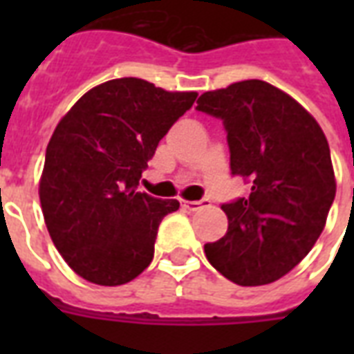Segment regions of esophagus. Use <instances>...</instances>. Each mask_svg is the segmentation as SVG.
<instances>
[{"label":"esophagus","mask_w":354,"mask_h":354,"mask_svg":"<svg viewBox=\"0 0 354 354\" xmlns=\"http://www.w3.org/2000/svg\"><path fill=\"white\" fill-rule=\"evenodd\" d=\"M207 202L209 200H182V207H185L187 211H198L207 205Z\"/></svg>","instance_id":"obj_1"}]
</instances>
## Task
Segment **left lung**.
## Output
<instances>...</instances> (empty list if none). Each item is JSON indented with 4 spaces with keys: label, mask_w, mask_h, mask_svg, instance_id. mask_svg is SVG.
Here are the masks:
<instances>
[{
    "label": "left lung",
    "mask_w": 354,
    "mask_h": 354,
    "mask_svg": "<svg viewBox=\"0 0 354 354\" xmlns=\"http://www.w3.org/2000/svg\"><path fill=\"white\" fill-rule=\"evenodd\" d=\"M196 110L221 119L232 174L252 183L246 198L222 204L227 232L205 244V257L236 285L274 283L324 232L336 194L327 138L299 102L264 80L205 91Z\"/></svg>",
    "instance_id": "left-lung-1"
}]
</instances>
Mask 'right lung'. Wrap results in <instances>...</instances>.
I'll use <instances>...</instances> for the list:
<instances>
[{"label": "right lung", "mask_w": 354, "mask_h": 354, "mask_svg": "<svg viewBox=\"0 0 354 354\" xmlns=\"http://www.w3.org/2000/svg\"><path fill=\"white\" fill-rule=\"evenodd\" d=\"M196 95L124 77L91 88L60 119L46 150L40 204L75 274L118 286L149 266L158 226L180 202L139 193V178Z\"/></svg>", "instance_id": "add662e5"}]
</instances>
